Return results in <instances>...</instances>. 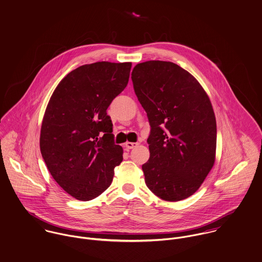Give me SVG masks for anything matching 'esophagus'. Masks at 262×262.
Returning a JSON list of instances; mask_svg holds the SVG:
<instances>
[{
  "label": "esophagus",
  "mask_w": 262,
  "mask_h": 262,
  "mask_svg": "<svg viewBox=\"0 0 262 262\" xmlns=\"http://www.w3.org/2000/svg\"><path fill=\"white\" fill-rule=\"evenodd\" d=\"M138 145H139L138 143H129V142H127V143L125 144V147H126L127 149H130V148H134V147L138 146Z\"/></svg>",
  "instance_id": "obj_1"
}]
</instances>
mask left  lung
<instances>
[{"mask_svg": "<svg viewBox=\"0 0 262 262\" xmlns=\"http://www.w3.org/2000/svg\"><path fill=\"white\" fill-rule=\"evenodd\" d=\"M136 95L150 125L147 188L165 201L193 195L211 171L217 127L211 101L197 79L173 62L150 60L132 72Z\"/></svg>", "mask_w": 262, "mask_h": 262, "instance_id": "obj_1", "label": "left lung"}]
</instances>
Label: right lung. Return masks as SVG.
Instances as JSON below:
<instances>
[{"label": "right lung", "instance_id": "add662e5", "mask_svg": "<svg viewBox=\"0 0 262 262\" xmlns=\"http://www.w3.org/2000/svg\"><path fill=\"white\" fill-rule=\"evenodd\" d=\"M130 68V62L82 65L60 81L48 102L40 150L53 179L77 200L104 192L122 161L106 110L126 88Z\"/></svg>", "mask_w": 262, "mask_h": 262}]
</instances>
